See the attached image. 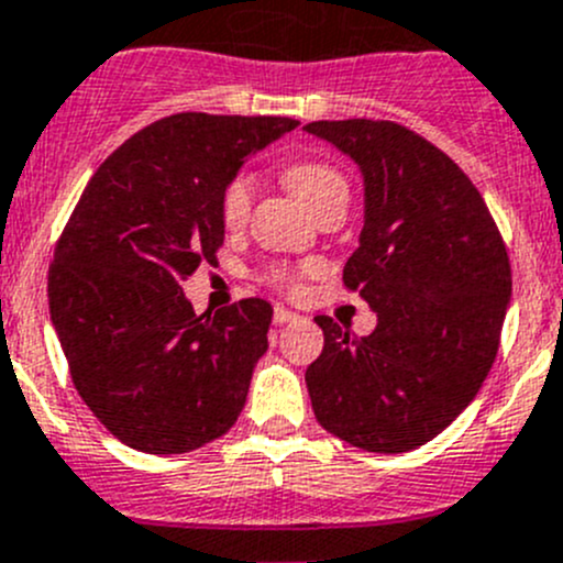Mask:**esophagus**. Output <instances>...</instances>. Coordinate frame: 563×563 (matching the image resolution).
Instances as JSON below:
<instances>
[{
	"label": "esophagus",
	"instance_id": "obj_1",
	"mask_svg": "<svg viewBox=\"0 0 563 563\" xmlns=\"http://www.w3.org/2000/svg\"><path fill=\"white\" fill-rule=\"evenodd\" d=\"M299 313H294V310L283 308V305H277L275 308V324H288V321H297Z\"/></svg>",
	"mask_w": 563,
	"mask_h": 563
}]
</instances>
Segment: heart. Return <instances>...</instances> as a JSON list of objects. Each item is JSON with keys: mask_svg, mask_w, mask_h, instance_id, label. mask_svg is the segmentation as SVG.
<instances>
[{"mask_svg": "<svg viewBox=\"0 0 563 563\" xmlns=\"http://www.w3.org/2000/svg\"><path fill=\"white\" fill-rule=\"evenodd\" d=\"M286 184L310 211L321 209L330 200H346L349 198V184L341 173L335 170L327 162H294L286 170ZM255 198V178L250 173H236L231 181L225 184L220 195V214L222 222L231 228H239L250 217V209H253ZM310 266H272L269 280L275 283L277 288H288L294 291L299 283V277L308 275Z\"/></svg>", "mask_w": 563, "mask_h": 563, "instance_id": "1", "label": "heart"}]
</instances>
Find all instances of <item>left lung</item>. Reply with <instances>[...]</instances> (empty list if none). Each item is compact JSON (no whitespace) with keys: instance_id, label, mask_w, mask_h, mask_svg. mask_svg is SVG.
Here are the masks:
<instances>
[{"instance_id":"1","label":"left lung","mask_w":563,"mask_h":563,"mask_svg":"<svg viewBox=\"0 0 563 563\" xmlns=\"http://www.w3.org/2000/svg\"><path fill=\"white\" fill-rule=\"evenodd\" d=\"M305 131L363 173V231L343 286L376 313L363 338L316 316L313 415L349 445L404 454L451 427L493 368L511 297L506 244L471 178L407 125L354 118Z\"/></svg>"}]
</instances>
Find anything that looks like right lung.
I'll return each mask as SVG.
<instances>
[{
    "mask_svg": "<svg viewBox=\"0 0 563 563\" xmlns=\"http://www.w3.org/2000/svg\"><path fill=\"white\" fill-rule=\"evenodd\" d=\"M291 118L181 112L125 140L81 192L48 266V310L81 401L129 449L222 438L264 357L272 305L195 313L181 283L225 242L220 195Z\"/></svg>",
    "mask_w": 563,
    "mask_h": 563,
    "instance_id": "right-lung-1",
    "label": "right lung"
}]
</instances>
